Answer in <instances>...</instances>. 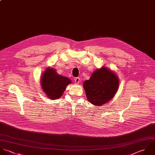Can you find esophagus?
<instances>
[{
	"mask_svg": "<svg viewBox=\"0 0 155 155\" xmlns=\"http://www.w3.org/2000/svg\"><path fill=\"white\" fill-rule=\"evenodd\" d=\"M80 78L79 77H77V78H75V83L76 84H78L79 83V82H80Z\"/></svg>",
	"mask_w": 155,
	"mask_h": 155,
	"instance_id": "obj_1",
	"label": "esophagus"
}]
</instances>
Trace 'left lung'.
Listing matches in <instances>:
<instances>
[{
    "label": "left lung",
    "instance_id": "obj_1",
    "mask_svg": "<svg viewBox=\"0 0 155 155\" xmlns=\"http://www.w3.org/2000/svg\"><path fill=\"white\" fill-rule=\"evenodd\" d=\"M118 86L117 76L104 67L95 71L90 79L85 81L83 84L88 101L99 106L114 97Z\"/></svg>",
    "mask_w": 155,
    "mask_h": 155
}]
</instances>
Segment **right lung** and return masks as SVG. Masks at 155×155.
Here are the masks:
<instances>
[{
  "instance_id": "right-lung-1",
  "label": "right lung",
  "mask_w": 155,
  "mask_h": 155,
  "mask_svg": "<svg viewBox=\"0 0 155 155\" xmlns=\"http://www.w3.org/2000/svg\"><path fill=\"white\" fill-rule=\"evenodd\" d=\"M71 83L69 78L58 75L52 68L46 69L41 78L43 92L52 100L59 98L65 91L67 85Z\"/></svg>"
}]
</instances>
